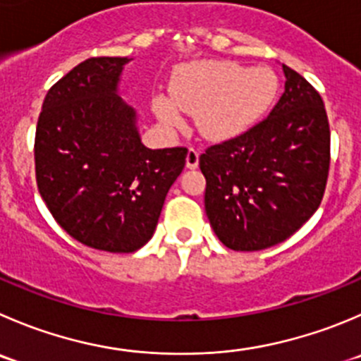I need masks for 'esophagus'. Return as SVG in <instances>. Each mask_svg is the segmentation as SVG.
I'll return each mask as SVG.
<instances>
[{
  "label": "esophagus",
  "mask_w": 361,
  "mask_h": 361,
  "mask_svg": "<svg viewBox=\"0 0 361 361\" xmlns=\"http://www.w3.org/2000/svg\"><path fill=\"white\" fill-rule=\"evenodd\" d=\"M185 164H187V169H195L199 166V153L195 152L194 148L188 149L187 159H185Z\"/></svg>",
  "instance_id": "1"
}]
</instances>
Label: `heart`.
Here are the masks:
<instances>
[{
    "instance_id": "1",
    "label": "heart",
    "mask_w": 361,
    "mask_h": 361,
    "mask_svg": "<svg viewBox=\"0 0 361 361\" xmlns=\"http://www.w3.org/2000/svg\"><path fill=\"white\" fill-rule=\"evenodd\" d=\"M279 77L268 66L245 68L240 63L202 59L181 65L171 82V97L155 95L152 107L167 128L183 125L181 111L195 118L208 141H227L254 127L271 107Z\"/></svg>"
}]
</instances>
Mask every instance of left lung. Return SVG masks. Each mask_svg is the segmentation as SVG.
Returning <instances> with one entry per match:
<instances>
[{"mask_svg":"<svg viewBox=\"0 0 361 361\" xmlns=\"http://www.w3.org/2000/svg\"><path fill=\"white\" fill-rule=\"evenodd\" d=\"M284 93L269 116L199 157L204 209L231 250L288 240L314 215L330 167V125L319 93L288 65Z\"/></svg>","mask_w":361,"mask_h":361,"instance_id":"left-lung-1","label":"left lung"}]
</instances>
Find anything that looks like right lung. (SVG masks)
Returning a JSON list of instances; mask_svg holds the SVG:
<instances>
[{
	"label": "right lung",
	"mask_w": 361,
	"mask_h": 361,
	"mask_svg": "<svg viewBox=\"0 0 361 361\" xmlns=\"http://www.w3.org/2000/svg\"><path fill=\"white\" fill-rule=\"evenodd\" d=\"M134 58H90L45 95L35 137L42 199L86 247L128 254L152 240L187 148L142 145L137 111L120 97Z\"/></svg>",
	"instance_id": "right-lung-1"
}]
</instances>
